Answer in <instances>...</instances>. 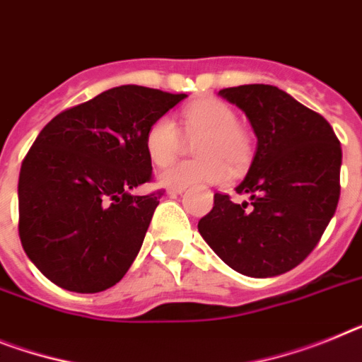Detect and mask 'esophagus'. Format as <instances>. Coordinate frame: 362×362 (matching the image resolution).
<instances>
[{
    "label": "esophagus",
    "mask_w": 362,
    "mask_h": 362,
    "mask_svg": "<svg viewBox=\"0 0 362 362\" xmlns=\"http://www.w3.org/2000/svg\"><path fill=\"white\" fill-rule=\"evenodd\" d=\"M183 190H185L183 187H172V188H168V194L170 196H177V194H181Z\"/></svg>",
    "instance_id": "esophagus-1"
}]
</instances>
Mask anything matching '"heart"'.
Wrapping results in <instances>:
<instances>
[{
	"label": "heart",
	"mask_w": 362,
	"mask_h": 362,
	"mask_svg": "<svg viewBox=\"0 0 362 362\" xmlns=\"http://www.w3.org/2000/svg\"><path fill=\"white\" fill-rule=\"evenodd\" d=\"M181 124L188 139H197L196 153L202 159L181 163L160 175L166 187H188L199 183H221L228 177V166L234 172L245 168L252 157L251 134L238 122L236 111L216 98H205L187 106L181 113ZM183 135L175 120L160 115L146 128L144 150L156 166L172 165L183 150Z\"/></svg>",
	"instance_id": "obj_1"
}]
</instances>
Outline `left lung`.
<instances>
[{"label":"left lung","mask_w":362,"mask_h":362,"mask_svg":"<svg viewBox=\"0 0 362 362\" xmlns=\"http://www.w3.org/2000/svg\"><path fill=\"white\" fill-rule=\"evenodd\" d=\"M219 95L245 111L258 148L236 187L249 199L234 203L216 192L212 211L197 223L199 234L238 273H287L310 256L335 214L341 143L320 113L274 86H238Z\"/></svg>","instance_id":"obj_1"}]
</instances>
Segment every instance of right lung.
Segmentation results:
<instances>
[{"label": "right lung", "mask_w": 362, "mask_h": 362, "mask_svg": "<svg viewBox=\"0 0 362 362\" xmlns=\"http://www.w3.org/2000/svg\"><path fill=\"white\" fill-rule=\"evenodd\" d=\"M185 97L119 86L62 111L40 132L21 163L18 230L52 284L98 293L134 264L163 196L132 194L153 179L144 134Z\"/></svg>", "instance_id": "1"}]
</instances>
